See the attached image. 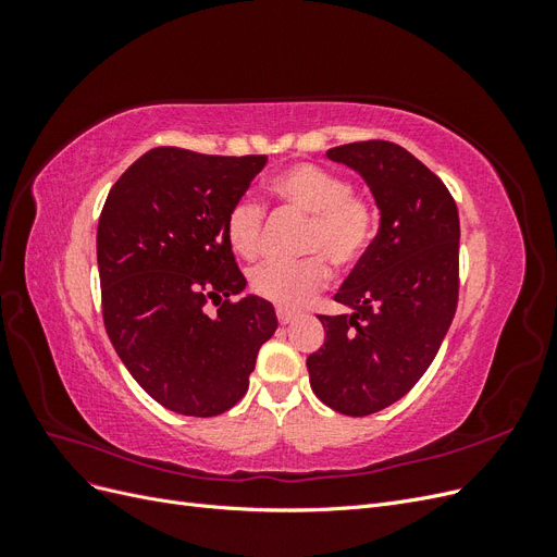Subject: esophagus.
<instances>
[{"mask_svg": "<svg viewBox=\"0 0 557 557\" xmlns=\"http://www.w3.org/2000/svg\"><path fill=\"white\" fill-rule=\"evenodd\" d=\"M276 318H278V323L281 325H290L293 320L297 318L293 311H285V309H276Z\"/></svg>", "mask_w": 557, "mask_h": 557, "instance_id": "34e87169", "label": "esophagus"}]
</instances>
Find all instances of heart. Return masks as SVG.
<instances>
[{"instance_id":"1","label":"heart","mask_w":557,"mask_h":557,"mask_svg":"<svg viewBox=\"0 0 557 557\" xmlns=\"http://www.w3.org/2000/svg\"><path fill=\"white\" fill-rule=\"evenodd\" d=\"M269 193L281 209L307 215L299 262L260 264L250 272V290L278 309H299L323 288L334 269L358 264L372 246L376 209L364 193L327 166L299 162L269 181ZM264 209L252 199L234 201L225 215V239L237 256L252 260L262 248Z\"/></svg>"}]
</instances>
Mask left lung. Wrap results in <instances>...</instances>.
I'll use <instances>...</instances> for the list:
<instances>
[{
	"instance_id": "obj_1",
	"label": "left lung",
	"mask_w": 557,
	"mask_h": 557,
	"mask_svg": "<svg viewBox=\"0 0 557 557\" xmlns=\"http://www.w3.org/2000/svg\"><path fill=\"white\" fill-rule=\"evenodd\" d=\"M372 190L381 227L334 299L352 313L318 315L325 344L307 358L315 397L369 416L407 395L432 364L458 309L460 218L444 181L393 141L327 150Z\"/></svg>"
}]
</instances>
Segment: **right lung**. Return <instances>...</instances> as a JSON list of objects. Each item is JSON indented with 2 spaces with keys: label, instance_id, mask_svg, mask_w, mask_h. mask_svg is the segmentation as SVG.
<instances>
[{
  "label": "right lung",
  "instance_id": "add662e5",
  "mask_svg": "<svg viewBox=\"0 0 557 557\" xmlns=\"http://www.w3.org/2000/svg\"><path fill=\"white\" fill-rule=\"evenodd\" d=\"M264 162L160 146L115 181L99 215L109 339L132 379L181 416L232 409L278 327L267 299H234L246 278L225 239L227 211Z\"/></svg>",
  "mask_w": 557,
  "mask_h": 557
}]
</instances>
